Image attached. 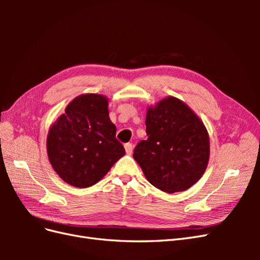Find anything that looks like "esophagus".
<instances>
[{
	"mask_svg": "<svg viewBox=\"0 0 260 260\" xmlns=\"http://www.w3.org/2000/svg\"><path fill=\"white\" fill-rule=\"evenodd\" d=\"M124 148H125V153L130 155L133 151V145H132V143H125Z\"/></svg>",
	"mask_w": 260,
	"mask_h": 260,
	"instance_id": "1",
	"label": "esophagus"
}]
</instances>
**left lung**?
<instances>
[{
	"label": "left lung",
	"mask_w": 260,
	"mask_h": 260,
	"mask_svg": "<svg viewBox=\"0 0 260 260\" xmlns=\"http://www.w3.org/2000/svg\"><path fill=\"white\" fill-rule=\"evenodd\" d=\"M146 140L138 143L133 158L155 187L182 192L201 179L209 159L205 125L183 102L169 96L146 114Z\"/></svg>",
	"instance_id": "8db88e82"
}]
</instances>
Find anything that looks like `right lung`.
<instances>
[{"mask_svg":"<svg viewBox=\"0 0 260 260\" xmlns=\"http://www.w3.org/2000/svg\"><path fill=\"white\" fill-rule=\"evenodd\" d=\"M107 99L100 94L76 98L55 122L46 147L57 175L76 187H88L103 178L124 155L108 116Z\"/></svg>","mask_w":260,"mask_h":260,"instance_id":"obj_1","label":"right lung"}]
</instances>
